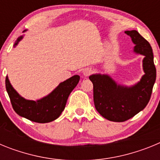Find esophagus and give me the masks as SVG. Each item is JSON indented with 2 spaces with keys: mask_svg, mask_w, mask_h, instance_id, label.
<instances>
[{
  "mask_svg": "<svg viewBox=\"0 0 160 160\" xmlns=\"http://www.w3.org/2000/svg\"><path fill=\"white\" fill-rule=\"evenodd\" d=\"M82 73H83V75L87 77V76H89L90 73H92V70H91L90 68H86V69L83 70Z\"/></svg>",
  "mask_w": 160,
  "mask_h": 160,
  "instance_id": "obj_1",
  "label": "esophagus"
}]
</instances>
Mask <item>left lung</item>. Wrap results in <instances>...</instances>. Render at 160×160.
Listing matches in <instances>:
<instances>
[{"mask_svg": "<svg viewBox=\"0 0 160 160\" xmlns=\"http://www.w3.org/2000/svg\"><path fill=\"white\" fill-rule=\"evenodd\" d=\"M135 46L134 52L144 56V75L131 87L117 84L107 74L96 73L89 77L94 86V102L103 118L113 122H124L142 111L151 98L156 78L154 56L149 42L136 30L125 31Z\"/></svg>", "mask_w": 160, "mask_h": 160, "instance_id": "left-lung-1", "label": "left lung"}]
</instances>
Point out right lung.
<instances>
[{
	"label": "right lung",
	"mask_w": 160,
	"mask_h": 160,
	"mask_svg": "<svg viewBox=\"0 0 160 160\" xmlns=\"http://www.w3.org/2000/svg\"><path fill=\"white\" fill-rule=\"evenodd\" d=\"M25 31L24 30V32ZM22 38L23 36L18 38L14 47ZM79 79L80 77L78 75H73L61 82L47 96L37 101L27 100L20 95L10 84L8 76L5 78V87L12 108L18 115L32 122L46 123L52 122L60 116L64 111L68 97L78 85Z\"/></svg>",
	"instance_id": "right-lung-1"
}]
</instances>
